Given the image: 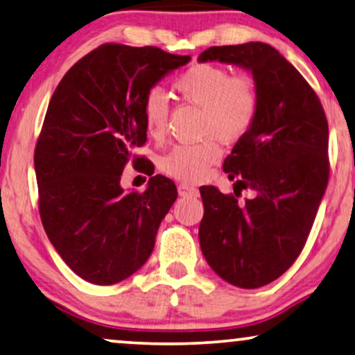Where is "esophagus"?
I'll return each instance as SVG.
<instances>
[{"instance_id":"34e87169","label":"esophagus","mask_w":355,"mask_h":355,"mask_svg":"<svg viewBox=\"0 0 355 355\" xmlns=\"http://www.w3.org/2000/svg\"><path fill=\"white\" fill-rule=\"evenodd\" d=\"M178 192L181 197H197L198 196V189L193 186H189V184H179Z\"/></svg>"}]
</instances>
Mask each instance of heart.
Masks as SVG:
<instances>
[{
    "label": "heart",
    "mask_w": 355,
    "mask_h": 355,
    "mask_svg": "<svg viewBox=\"0 0 355 355\" xmlns=\"http://www.w3.org/2000/svg\"><path fill=\"white\" fill-rule=\"evenodd\" d=\"M174 89L189 103L202 108L200 135L205 139L173 147L159 159V168L179 181L196 182L205 178L220 159L221 148L215 139L234 144L252 129L260 111V87L254 76H232L226 67L202 62L179 74ZM168 114L166 94L162 89L148 90L142 103V116L150 137H163Z\"/></svg>",
    "instance_id": "1"
}]
</instances>
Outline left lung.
Masks as SVG:
<instances>
[{
	"mask_svg": "<svg viewBox=\"0 0 355 355\" xmlns=\"http://www.w3.org/2000/svg\"><path fill=\"white\" fill-rule=\"evenodd\" d=\"M198 61L250 71L260 87L252 129L223 163L234 193L203 186L198 241L218 276L255 289L279 278L302 252L328 186V121L302 74L261 42L210 46ZM242 188L256 197L236 200Z\"/></svg>",
	"mask_w": 355,
	"mask_h": 355,
	"instance_id": "left-lung-1",
	"label": "left lung"
}]
</instances>
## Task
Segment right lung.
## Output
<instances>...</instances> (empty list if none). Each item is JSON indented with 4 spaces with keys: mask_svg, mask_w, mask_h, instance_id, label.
I'll list each match as a JSON object with an SVG mask.
<instances>
[{
    "mask_svg": "<svg viewBox=\"0 0 355 355\" xmlns=\"http://www.w3.org/2000/svg\"><path fill=\"white\" fill-rule=\"evenodd\" d=\"M191 56L157 46L105 43L66 72L38 135L33 163L38 211L66 265L92 284L110 286L148 260L159 223L178 197L171 179L148 176L145 192H124L125 164L147 142V92Z\"/></svg>",
    "mask_w": 355,
    "mask_h": 355,
    "instance_id": "obj_1",
    "label": "right lung"
}]
</instances>
